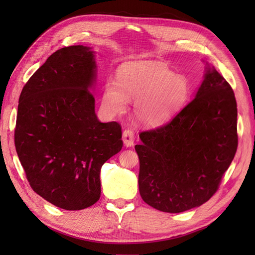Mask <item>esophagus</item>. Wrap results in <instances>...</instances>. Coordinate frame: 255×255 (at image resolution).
Instances as JSON below:
<instances>
[{
    "label": "esophagus",
    "mask_w": 255,
    "mask_h": 255,
    "mask_svg": "<svg viewBox=\"0 0 255 255\" xmlns=\"http://www.w3.org/2000/svg\"><path fill=\"white\" fill-rule=\"evenodd\" d=\"M122 139H123V143H125L127 148H128V146H132L134 144V139H135L133 130H130V129L123 130Z\"/></svg>",
    "instance_id": "34e87169"
}]
</instances>
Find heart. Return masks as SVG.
<instances>
[{"label": "heart", "mask_w": 255, "mask_h": 255, "mask_svg": "<svg viewBox=\"0 0 255 255\" xmlns=\"http://www.w3.org/2000/svg\"><path fill=\"white\" fill-rule=\"evenodd\" d=\"M188 82L174 75L156 61L137 60L121 65L117 84L110 82L103 94V105L112 114H121L127 100H134L138 121L149 127L160 126L170 119L188 95Z\"/></svg>", "instance_id": "obj_1"}]
</instances>
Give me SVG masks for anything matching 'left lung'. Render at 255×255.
Wrapping results in <instances>:
<instances>
[{
    "label": "left lung",
    "instance_id": "obj_1",
    "mask_svg": "<svg viewBox=\"0 0 255 255\" xmlns=\"http://www.w3.org/2000/svg\"><path fill=\"white\" fill-rule=\"evenodd\" d=\"M138 185L165 213L202 205L218 189L237 150V105L229 83L206 63L195 99L165 126L139 134Z\"/></svg>",
    "mask_w": 255,
    "mask_h": 255
}]
</instances>
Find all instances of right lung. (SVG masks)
Wrapping results in <instances>:
<instances>
[{
    "mask_svg": "<svg viewBox=\"0 0 255 255\" xmlns=\"http://www.w3.org/2000/svg\"><path fill=\"white\" fill-rule=\"evenodd\" d=\"M96 52L63 48L23 87L14 144L36 194L67 211L94 205L101 195L100 172L122 149L117 122H100L91 90L97 82Z\"/></svg>",
    "mask_w": 255,
    "mask_h": 255,
    "instance_id": "obj_1",
    "label": "right lung"
}]
</instances>
